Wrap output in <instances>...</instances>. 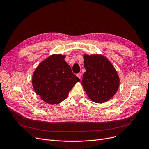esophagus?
<instances>
[{
  "mask_svg": "<svg viewBox=\"0 0 149 149\" xmlns=\"http://www.w3.org/2000/svg\"><path fill=\"white\" fill-rule=\"evenodd\" d=\"M76 76H78L80 79H81V78H82V74L81 73H78L76 74Z\"/></svg>",
  "mask_w": 149,
  "mask_h": 149,
  "instance_id": "esophagus-1",
  "label": "esophagus"
}]
</instances>
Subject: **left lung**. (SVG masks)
I'll return each mask as SVG.
<instances>
[{
	"instance_id": "left-lung-1",
	"label": "left lung",
	"mask_w": 149,
	"mask_h": 149,
	"mask_svg": "<svg viewBox=\"0 0 149 149\" xmlns=\"http://www.w3.org/2000/svg\"><path fill=\"white\" fill-rule=\"evenodd\" d=\"M86 72L82 85L93 102L103 103L110 100L119 86V77L112 63L102 55H84Z\"/></svg>"
}]
</instances>
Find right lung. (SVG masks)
Returning <instances> with one entry per match:
<instances>
[{
  "label": "right lung",
  "instance_id": "right-lung-1",
  "mask_svg": "<svg viewBox=\"0 0 149 149\" xmlns=\"http://www.w3.org/2000/svg\"><path fill=\"white\" fill-rule=\"evenodd\" d=\"M65 56L54 54L41 62L32 76V85L44 102L51 104L60 103L80 79L73 73Z\"/></svg>",
  "mask_w": 149,
  "mask_h": 149
}]
</instances>
